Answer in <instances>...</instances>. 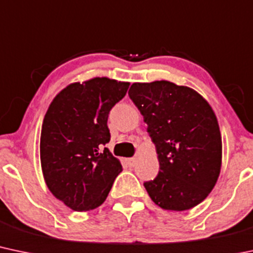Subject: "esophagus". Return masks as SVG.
Wrapping results in <instances>:
<instances>
[{
  "label": "esophagus",
  "mask_w": 253,
  "mask_h": 253,
  "mask_svg": "<svg viewBox=\"0 0 253 253\" xmlns=\"http://www.w3.org/2000/svg\"><path fill=\"white\" fill-rule=\"evenodd\" d=\"M126 162H127V165L129 166V167H134L135 163H137V158H134V157H132V158H127Z\"/></svg>",
  "instance_id": "obj_1"
}]
</instances>
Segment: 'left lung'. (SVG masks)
Here are the masks:
<instances>
[{"instance_id":"obj_1","label":"left lung","mask_w":253,"mask_h":253,"mask_svg":"<svg viewBox=\"0 0 253 253\" xmlns=\"http://www.w3.org/2000/svg\"><path fill=\"white\" fill-rule=\"evenodd\" d=\"M129 98L139 109L156 146L160 170L144 184L165 210L185 211L204 201L222 165L217 118L203 96L167 80L133 83Z\"/></svg>"}]
</instances>
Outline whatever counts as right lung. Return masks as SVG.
I'll list each match as a JSON object with an SVG mask.
<instances>
[{
  "instance_id": "obj_1",
  "label": "right lung",
  "mask_w": 253,
  "mask_h": 253,
  "mask_svg": "<svg viewBox=\"0 0 253 253\" xmlns=\"http://www.w3.org/2000/svg\"><path fill=\"white\" fill-rule=\"evenodd\" d=\"M129 83L96 77L72 83L50 103L41 132V166L49 191L74 211H88L107 199L120 161L107 148L108 114Z\"/></svg>"
}]
</instances>
